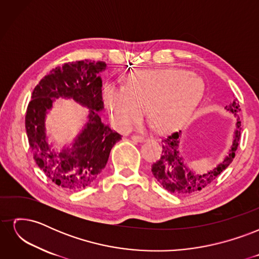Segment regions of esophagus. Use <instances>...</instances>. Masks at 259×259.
I'll list each match as a JSON object with an SVG mask.
<instances>
[{
  "instance_id": "34e87169",
  "label": "esophagus",
  "mask_w": 259,
  "mask_h": 259,
  "mask_svg": "<svg viewBox=\"0 0 259 259\" xmlns=\"http://www.w3.org/2000/svg\"><path fill=\"white\" fill-rule=\"evenodd\" d=\"M132 139L134 140V142L142 143V142H146L148 138L146 136H142V135H134V136H132Z\"/></svg>"
}]
</instances>
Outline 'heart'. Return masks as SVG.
<instances>
[{"label": "heart", "instance_id": "b5f03b06", "mask_svg": "<svg viewBox=\"0 0 259 259\" xmlns=\"http://www.w3.org/2000/svg\"><path fill=\"white\" fill-rule=\"evenodd\" d=\"M204 85L186 70H143L128 75L122 88L105 85L103 97L117 126L128 130L148 111L160 131L183 124L199 105Z\"/></svg>", "mask_w": 259, "mask_h": 259}]
</instances>
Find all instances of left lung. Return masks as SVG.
Listing matches in <instances>:
<instances>
[{"instance_id":"obj_1","label":"left lung","mask_w":259,"mask_h":259,"mask_svg":"<svg viewBox=\"0 0 259 259\" xmlns=\"http://www.w3.org/2000/svg\"><path fill=\"white\" fill-rule=\"evenodd\" d=\"M239 107L238 99H233L231 104L225 107L226 110L233 113L237 119V128L234 130L232 145L228 155L215 168L208 170L205 174H198L186 166L183 155H180L179 151L182 131L175 132L163 139L162 155L152 164L151 171L164 189L174 194H189L200 191L213 183L217 176L229 166L236 155L241 136V121L238 115L240 111Z\"/></svg>"}]
</instances>
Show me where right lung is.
<instances>
[{
    "label": "right lung",
    "instance_id": "obj_1",
    "mask_svg": "<svg viewBox=\"0 0 259 259\" xmlns=\"http://www.w3.org/2000/svg\"><path fill=\"white\" fill-rule=\"evenodd\" d=\"M104 61L80 60L53 69L40 81L26 113V132L33 158L54 184L76 191L93 184L106 166L109 154L121 135L100 117L104 109L100 72ZM58 98L72 99L89 108L88 122L70 147L55 152L47 142L45 117Z\"/></svg>",
    "mask_w": 259,
    "mask_h": 259
}]
</instances>
